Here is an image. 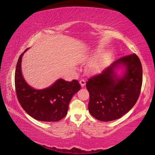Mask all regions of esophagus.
<instances>
[{"mask_svg": "<svg viewBox=\"0 0 155 155\" xmlns=\"http://www.w3.org/2000/svg\"><path fill=\"white\" fill-rule=\"evenodd\" d=\"M79 83H80V84H81V87H83L84 86H85V85L86 81H85V80H84V79H81V80L79 81Z\"/></svg>", "mask_w": 155, "mask_h": 155, "instance_id": "obj_1", "label": "esophagus"}]
</instances>
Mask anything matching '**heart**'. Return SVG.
I'll return each instance as SVG.
<instances>
[{
	"instance_id": "heart-1",
	"label": "heart",
	"mask_w": 155,
	"mask_h": 155,
	"mask_svg": "<svg viewBox=\"0 0 155 155\" xmlns=\"http://www.w3.org/2000/svg\"><path fill=\"white\" fill-rule=\"evenodd\" d=\"M109 60V56L104 57L103 59L99 60L98 62L94 63V64L90 65V70L91 72H98L100 71L102 68L106 66L107 64H108Z\"/></svg>"
}]
</instances>
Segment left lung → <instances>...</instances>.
Instances as JSON below:
<instances>
[{
	"mask_svg": "<svg viewBox=\"0 0 155 155\" xmlns=\"http://www.w3.org/2000/svg\"><path fill=\"white\" fill-rule=\"evenodd\" d=\"M122 65L126 70L122 78L114 69ZM142 66L135 53L124 56L88 79L89 111L96 119L109 122L119 119L137 103L142 85Z\"/></svg>",
	"mask_w": 155,
	"mask_h": 155,
	"instance_id": "left-lung-1",
	"label": "left lung"
}]
</instances>
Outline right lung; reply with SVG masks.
Returning <instances> with one entry per match:
<instances>
[{"label": "right lung", "instance_id": "add662e5", "mask_svg": "<svg viewBox=\"0 0 155 155\" xmlns=\"http://www.w3.org/2000/svg\"><path fill=\"white\" fill-rule=\"evenodd\" d=\"M24 52L18 60L15 72V92L20 105L28 115L39 121H59L66 115L70 102L74 94L80 90L81 85L77 80L68 82L60 78L51 87L35 90L26 83L21 72Z\"/></svg>", "mask_w": 155, "mask_h": 155}]
</instances>
